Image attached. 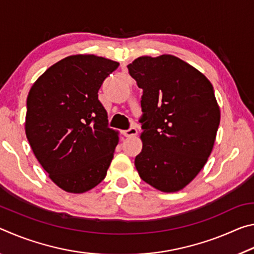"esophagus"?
Listing matches in <instances>:
<instances>
[{"mask_svg": "<svg viewBox=\"0 0 254 254\" xmlns=\"http://www.w3.org/2000/svg\"><path fill=\"white\" fill-rule=\"evenodd\" d=\"M123 134L126 135L127 137H131V136H134L137 134V128L135 127H131L130 128H127V130L123 131Z\"/></svg>", "mask_w": 254, "mask_h": 254, "instance_id": "34e87169", "label": "esophagus"}]
</instances>
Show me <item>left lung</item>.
Listing matches in <instances>:
<instances>
[{
    "label": "left lung",
    "instance_id": "left-lung-1",
    "mask_svg": "<svg viewBox=\"0 0 254 254\" xmlns=\"http://www.w3.org/2000/svg\"><path fill=\"white\" fill-rule=\"evenodd\" d=\"M143 89L140 178L161 191H178L194 179L212 152L220 107L210 81L171 55L140 57L127 66Z\"/></svg>",
    "mask_w": 254,
    "mask_h": 254
}]
</instances>
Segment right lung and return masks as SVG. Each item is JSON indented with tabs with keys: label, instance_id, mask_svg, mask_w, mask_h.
Segmentation results:
<instances>
[{
	"label": "right lung",
	"instance_id": "obj_1",
	"mask_svg": "<svg viewBox=\"0 0 254 254\" xmlns=\"http://www.w3.org/2000/svg\"><path fill=\"white\" fill-rule=\"evenodd\" d=\"M119 63L69 56L48 68L30 89L25 134L50 179L68 192L87 191L105 178L119 142L98 89Z\"/></svg>",
	"mask_w": 254,
	"mask_h": 254
}]
</instances>
